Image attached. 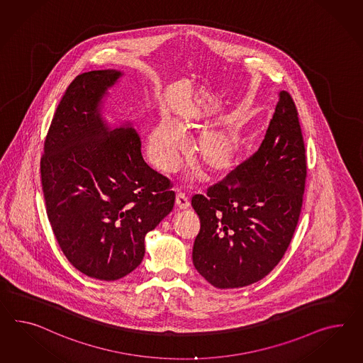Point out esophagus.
<instances>
[{
	"instance_id": "esophagus-1",
	"label": "esophagus",
	"mask_w": 363,
	"mask_h": 363,
	"mask_svg": "<svg viewBox=\"0 0 363 363\" xmlns=\"http://www.w3.org/2000/svg\"><path fill=\"white\" fill-rule=\"evenodd\" d=\"M176 205L177 207L181 208V210H185V208L190 206V202H189V199H187L185 193H178V194H177Z\"/></svg>"
}]
</instances>
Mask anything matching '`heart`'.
<instances>
[{
	"mask_svg": "<svg viewBox=\"0 0 363 363\" xmlns=\"http://www.w3.org/2000/svg\"><path fill=\"white\" fill-rule=\"evenodd\" d=\"M198 127V120L185 116L179 121L162 118L147 138L150 161L164 172L176 169L186 145L185 135ZM242 152V140L234 129H211L201 133L191 147V155L207 176H223L235 167Z\"/></svg>",
	"mask_w": 363,
	"mask_h": 363,
	"instance_id": "b5f03b06",
	"label": "heart"
}]
</instances>
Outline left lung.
<instances>
[{
	"mask_svg": "<svg viewBox=\"0 0 363 363\" xmlns=\"http://www.w3.org/2000/svg\"><path fill=\"white\" fill-rule=\"evenodd\" d=\"M306 156L294 99L279 94L264 140L252 156L196 194L201 220L193 263L219 289L262 280L284 256L303 207Z\"/></svg>",
	"mask_w": 363,
	"mask_h": 363,
	"instance_id": "1",
	"label": "left lung"
}]
</instances>
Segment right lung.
<instances>
[{
	"mask_svg": "<svg viewBox=\"0 0 363 363\" xmlns=\"http://www.w3.org/2000/svg\"><path fill=\"white\" fill-rule=\"evenodd\" d=\"M116 69L80 74L51 120L40 158L46 213L62 252L82 274L113 281L143 262L144 239L173 210L170 179L147 167L129 125L109 129L100 108Z\"/></svg>",
	"mask_w": 363,
	"mask_h": 363,
	"instance_id": "1",
	"label": "right lung"
}]
</instances>
